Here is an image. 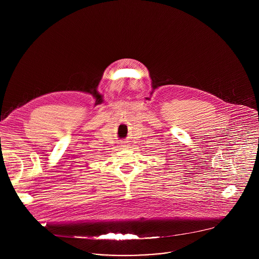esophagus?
<instances>
[{
    "mask_svg": "<svg viewBox=\"0 0 259 259\" xmlns=\"http://www.w3.org/2000/svg\"><path fill=\"white\" fill-rule=\"evenodd\" d=\"M127 145L125 144V143H121V145H120V147H122V148H124V147H126Z\"/></svg>",
    "mask_w": 259,
    "mask_h": 259,
    "instance_id": "34e87169",
    "label": "esophagus"
}]
</instances>
